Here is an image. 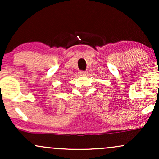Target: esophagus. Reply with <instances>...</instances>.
I'll return each instance as SVG.
<instances>
[{"mask_svg":"<svg viewBox=\"0 0 159 159\" xmlns=\"http://www.w3.org/2000/svg\"><path fill=\"white\" fill-rule=\"evenodd\" d=\"M87 73V71H80L79 72V74L81 75H86Z\"/></svg>","mask_w":159,"mask_h":159,"instance_id":"esophagus-1","label":"esophagus"}]
</instances>
